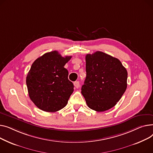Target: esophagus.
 <instances>
[{
    "mask_svg": "<svg viewBox=\"0 0 153 153\" xmlns=\"http://www.w3.org/2000/svg\"><path fill=\"white\" fill-rule=\"evenodd\" d=\"M74 86L76 88H78L79 86V82H74Z\"/></svg>",
    "mask_w": 153,
    "mask_h": 153,
    "instance_id": "obj_1",
    "label": "esophagus"
}]
</instances>
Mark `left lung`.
<instances>
[{"label": "left lung", "mask_w": 153, "mask_h": 153, "mask_svg": "<svg viewBox=\"0 0 153 153\" xmlns=\"http://www.w3.org/2000/svg\"><path fill=\"white\" fill-rule=\"evenodd\" d=\"M82 94L89 108L103 112L119 101L127 87V71L117 58L101 51L86 56Z\"/></svg>", "instance_id": "left-lung-1"}]
</instances>
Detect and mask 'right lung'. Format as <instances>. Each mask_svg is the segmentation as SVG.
I'll return each mask as SVG.
<instances>
[{
	"label": "right lung",
	"mask_w": 153,
	"mask_h": 153,
	"mask_svg": "<svg viewBox=\"0 0 153 153\" xmlns=\"http://www.w3.org/2000/svg\"><path fill=\"white\" fill-rule=\"evenodd\" d=\"M71 58L53 51L33 63L26 82L31 100L41 110L54 112L67 104L74 86L64 66Z\"/></svg>",
	"instance_id": "add662e5"
}]
</instances>
